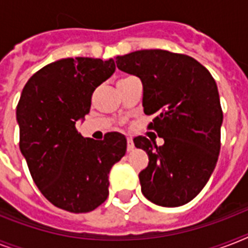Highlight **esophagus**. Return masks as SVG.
I'll list each match as a JSON object with an SVG mask.
<instances>
[{"label": "esophagus", "mask_w": 248, "mask_h": 248, "mask_svg": "<svg viewBox=\"0 0 248 248\" xmlns=\"http://www.w3.org/2000/svg\"><path fill=\"white\" fill-rule=\"evenodd\" d=\"M134 148H135V145H134V141H132V139L131 138H127V152L134 151Z\"/></svg>", "instance_id": "esophagus-1"}]
</instances>
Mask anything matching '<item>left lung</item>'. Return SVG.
Returning <instances> with one entry per match:
<instances>
[{
    "mask_svg": "<svg viewBox=\"0 0 248 248\" xmlns=\"http://www.w3.org/2000/svg\"><path fill=\"white\" fill-rule=\"evenodd\" d=\"M117 68L143 83L149 128L165 143L134 139L149 163L139 173L144 197L163 207L188 203L203 189L220 153L223 110L211 73L196 59L166 50H139L116 58Z\"/></svg>",
    "mask_w": 248,
    "mask_h": 248,
    "instance_id": "left-lung-1",
    "label": "left lung"
}]
</instances>
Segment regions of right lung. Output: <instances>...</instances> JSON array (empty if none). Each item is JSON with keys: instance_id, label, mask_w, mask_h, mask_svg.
Wrapping results in <instances>:
<instances>
[{"instance_id": "right-lung-1", "label": "right lung", "mask_w": 248, "mask_h": 248, "mask_svg": "<svg viewBox=\"0 0 248 248\" xmlns=\"http://www.w3.org/2000/svg\"><path fill=\"white\" fill-rule=\"evenodd\" d=\"M114 71L113 59H60L28 79L17 103L19 147L33 181L65 211L82 214L100 206L108 198L109 171L126 153L120 132L93 140L76 128L90 112L93 90Z\"/></svg>"}]
</instances>
